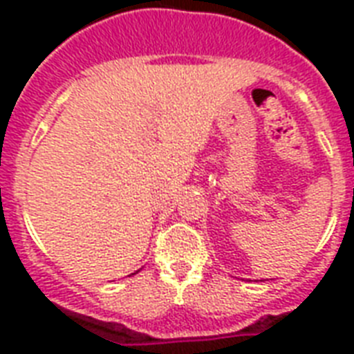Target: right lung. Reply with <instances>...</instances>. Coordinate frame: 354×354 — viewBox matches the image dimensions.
<instances>
[{"mask_svg": "<svg viewBox=\"0 0 354 354\" xmlns=\"http://www.w3.org/2000/svg\"><path fill=\"white\" fill-rule=\"evenodd\" d=\"M132 275H133V274H132Z\"/></svg>", "mask_w": 354, "mask_h": 354, "instance_id": "add662e5", "label": "right lung"}]
</instances>
